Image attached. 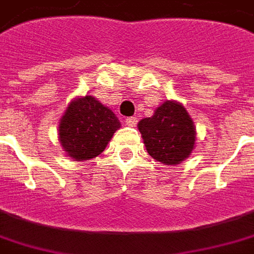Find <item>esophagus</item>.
Returning a JSON list of instances; mask_svg holds the SVG:
<instances>
[{
    "label": "esophagus",
    "instance_id": "esophagus-1",
    "mask_svg": "<svg viewBox=\"0 0 254 254\" xmlns=\"http://www.w3.org/2000/svg\"><path fill=\"white\" fill-rule=\"evenodd\" d=\"M136 122H137V118H136V117H127V120H125V124H127V127H134Z\"/></svg>",
    "mask_w": 254,
    "mask_h": 254
}]
</instances>
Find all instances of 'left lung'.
Masks as SVG:
<instances>
[{
	"mask_svg": "<svg viewBox=\"0 0 254 254\" xmlns=\"http://www.w3.org/2000/svg\"><path fill=\"white\" fill-rule=\"evenodd\" d=\"M137 127L147 152L161 164H180L194 150L196 139L194 122L179 102L166 100L152 117L141 120Z\"/></svg>",
	"mask_w": 254,
	"mask_h": 254,
	"instance_id": "1",
	"label": "left lung"
}]
</instances>
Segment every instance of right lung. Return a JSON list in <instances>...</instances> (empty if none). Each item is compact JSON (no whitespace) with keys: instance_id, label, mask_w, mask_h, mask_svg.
I'll return each mask as SVG.
<instances>
[{"instance_id":"add662e5","label":"right lung","mask_w":254,"mask_h":254,"mask_svg":"<svg viewBox=\"0 0 254 254\" xmlns=\"http://www.w3.org/2000/svg\"><path fill=\"white\" fill-rule=\"evenodd\" d=\"M121 127L117 115L93 96L77 97L59 124V140L65 154L86 161L102 154L115 130Z\"/></svg>"}]
</instances>
